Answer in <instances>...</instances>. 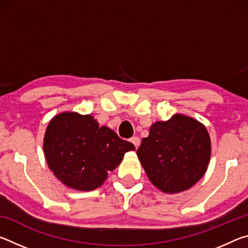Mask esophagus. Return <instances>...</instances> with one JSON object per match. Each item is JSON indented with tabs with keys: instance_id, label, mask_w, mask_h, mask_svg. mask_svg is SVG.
I'll list each match as a JSON object with an SVG mask.
<instances>
[{
	"instance_id": "esophagus-1",
	"label": "esophagus",
	"mask_w": 248,
	"mask_h": 248,
	"mask_svg": "<svg viewBox=\"0 0 248 248\" xmlns=\"http://www.w3.org/2000/svg\"><path fill=\"white\" fill-rule=\"evenodd\" d=\"M130 142H131V143H132L134 146H136L137 149L139 148V145H140V143H141L140 138H138V137H133V138H131V139H130Z\"/></svg>"
}]
</instances>
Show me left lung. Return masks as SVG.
Segmentation results:
<instances>
[{"mask_svg": "<svg viewBox=\"0 0 248 248\" xmlns=\"http://www.w3.org/2000/svg\"><path fill=\"white\" fill-rule=\"evenodd\" d=\"M146 175L155 187L177 194L204 175L211 155V141L204 125L191 117L176 114L156 121L137 151Z\"/></svg>", "mask_w": 248, "mask_h": 248, "instance_id": "8db88e82", "label": "left lung"}]
</instances>
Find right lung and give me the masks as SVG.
Masks as SVG:
<instances>
[{
	"label": "right lung",
	"mask_w": 248,
	"mask_h": 248,
	"mask_svg": "<svg viewBox=\"0 0 248 248\" xmlns=\"http://www.w3.org/2000/svg\"><path fill=\"white\" fill-rule=\"evenodd\" d=\"M136 150L114 130L99 127L91 115L61 112L50 120L44 152L50 170L66 187L90 191L102 186L108 171L118 166L128 151Z\"/></svg>",
	"instance_id": "add662e5"
}]
</instances>
